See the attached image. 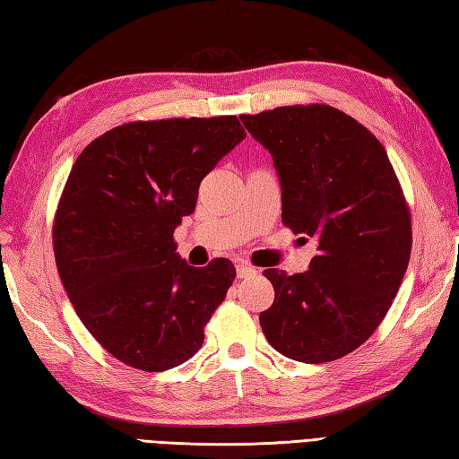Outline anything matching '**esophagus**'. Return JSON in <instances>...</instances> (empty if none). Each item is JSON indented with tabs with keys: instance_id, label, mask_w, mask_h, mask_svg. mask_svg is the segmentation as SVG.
<instances>
[{
	"instance_id": "34e87169",
	"label": "esophagus",
	"mask_w": 459,
	"mask_h": 459,
	"mask_svg": "<svg viewBox=\"0 0 459 459\" xmlns=\"http://www.w3.org/2000/svg\"><path fill=\"white\" fill-rule=\"evenodd\" d=\"M256 274V268L248 266L247 262H237V276L238 278H248V276H255Z\"/></svg>"
}]
</instances>
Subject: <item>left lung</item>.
I'll return each instance as SVG.
<instances>
[{"mask_svg":"<svg viewBox=\"0 0 459 459\" xmlns=\"http://www.w3.org/2000/svg\"><path fill=\"white\" fill-rule=\"evenodd\" d=\"M270 152L281 221L317 240L309 270L268 268L276 298L260 314L268 343L299 363H329L373 335L408 268L411 212L373 134L325 104L240 116Z\"/></svg>","mask_w":459,"mask_h":459,"instance_id":"1","label":"left lung"}]
</instances>
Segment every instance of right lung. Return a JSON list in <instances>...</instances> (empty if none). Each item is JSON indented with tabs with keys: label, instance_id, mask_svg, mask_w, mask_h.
I'll use <instances>...</instances> for the list:
<instances>
[{
	"label": "right lung",
	"instance_id": "right-lung-1",
	"mask_svg": "<svg viewBox=\"0 0 459 459\" xmlns=\"http://www.w3.org/2000/svg\"><path fill=\"white\" fill-rule=\"evenodd\" d=\"M247 138L237 116L132 122L86 145L58 203L53 247L76 316L122 363L160 373L191 359L237 270L195 268L173 240L199 185Z\"/></svg>",
	"mask_w": 459,
	"mask_h": 459
}]
</instances>
